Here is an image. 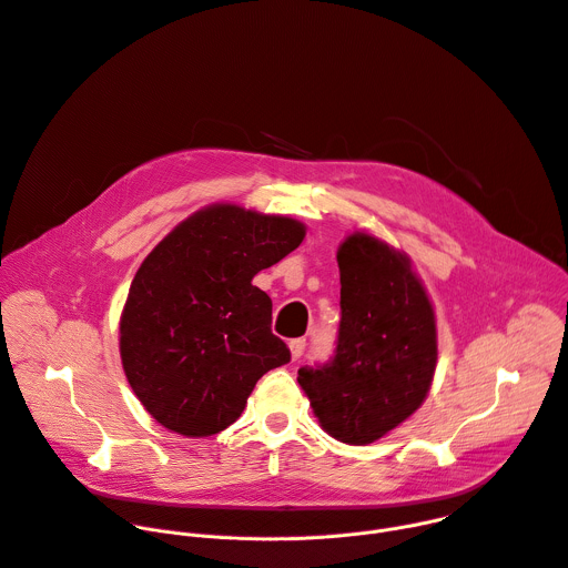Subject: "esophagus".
Here are the masks:
<instances>
[{
  "mask_svg": "<svg viewBox=\"0 0 568 568\" xmlns=\"http://www.w3.org/2000/svg\"><path fill=\"white\" fill-rule=\"evenodd\" d=\"M287 346H290V355H292L294 362H296V359L303 355V351H305V342H303V339H292Z\"/></svg>",
  "mask_w": 568,
  "mask_h": 568,
  "instance_id": "esophagus-1",
  "label": "esophagus"
}]
</instances>
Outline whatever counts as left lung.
I'll list each match as a JSON object with an SVG mask.
<instances>
[{
  "label": "left lung",
  "mask_w": 568,
  "mask_h": 568,
  "mask_svg": "<svg viewBox=\"0 0 568 568\" xmlns=\"http://www.w3.org/2000/svg\"><path fill=\"white\" fill-rule=\"evenodd\" d=\"M337 265V353L326 366L301 368L298 384L323 432L371 445L423 407L438 362L436 312L412 258L373 233L353 231Z\"/></svg>",
  "instance_id": "1"
}]
</instances>
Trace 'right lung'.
Listing matches in <instances>:
<instances>
[{"label":"right lung","mask_w":568,"mask_h":568,"mask_svg":"<svg viewBox=\"0 0 568 568\" xmlns=\"http://www.w3.org/2000/svg\"><path fill=\"white\" fill-rule=\"evenodd\" d=\"M305 237L290 215L229 202L182 220L136 270L119 321L125 377L169 432L206 438L233 425L256 382L290 362L256 285Z\"/></svg>","instance_id":"1"}]
</instances>
